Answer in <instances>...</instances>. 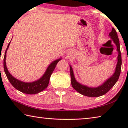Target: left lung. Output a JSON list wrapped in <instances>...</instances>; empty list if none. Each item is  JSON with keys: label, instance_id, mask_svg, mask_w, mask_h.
I'll use <instances>...</instances> for the list:
<instances>
[{"label": "left lung", "instance_id": "1", "mask_svg": "<svg viewBox=\"0 0 128 128\" xmlns=\"http://www.w3.org/2000/svg\"><path fill=\"white\" fill-rule=\"evenodd\" d=\"M109 36L116 45L117 51L118 52V63H117L116 66L115 72L114 73V74L110 78L106 80L102 85L96 88H90L80 84L76 80L72 67L70 66L71 84H72L73 88L82 95L89 97H97L102 96V95L106 94L118 81L121 73L122 61H121V55L119 40L118 34H117V32L114 28H112V31L109 34Z\"/></svg>", "mask_w": 128, "mask_h": 128}]
</instances>
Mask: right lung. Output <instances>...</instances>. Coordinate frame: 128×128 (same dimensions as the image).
<instances>
[{"label": "right lung", "instance_id": "1", "mask_svg": "<svg viewBox=\"0 0 128 128\" xmlns=\"http://www.w3.org/2000/svg\"><path fill=\"white\" fill-rule=\"evenodd\" d=\"M10 42L8 43L7 48L5 51L4 57V70L8 80H9L10 83L14 87L16 88L17 90L20 91L23 93L28 94H38L42 91L44 90L45 88H47L48 85L50 78L51 75L53 71L55 69L56 64L59 62L62 58H60L59 59H57L54 61L52 62L49 65L48 68H47L46 72L43 76L40 78V79L36 80V81L32 82H25L21 81L20 80L15 78L12 76L10 74V73L8 72V69L7 68L6 63V53L7 51L10 46Z\"/></svg>", "mask_w": 128, "mask_h": 128}]
</instances>
